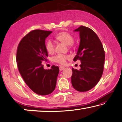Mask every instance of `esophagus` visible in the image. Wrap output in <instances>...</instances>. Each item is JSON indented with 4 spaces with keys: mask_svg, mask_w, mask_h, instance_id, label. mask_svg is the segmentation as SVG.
Masks as SVG:
<instances>
[{
    "mask_svg": "<svg viewBox=\"0 0 122 122\" xmlns=\"http://www.w3.org/2000/svg\"><path fill=\"white\" fill-rule=\"evenodd\" d=\"M65 68V67L63 66H60V71H62V70Z\"/></svg>",
    "mask_w": 122,
    "mask_h": 122,
    "instance_id": "34e87169",
    "label": "esophagus"
}]
</instances>
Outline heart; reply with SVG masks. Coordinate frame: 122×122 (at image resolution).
I'll return each mask as SVG.
<instances>
[{
  "label": "heart",
  "mask_w": 122,
  "mask_h": 122,
  "mask_svg": "<svg viewBox=\"0 0 122 122\" xmlns=\"http://www.w3.org/2000/svg\"><path fill=\"white\" fill-rule=\"evenodd\" d=\"M56 38L60 41L62 42L66 45H71L74 41V38L70 33L67 32H61L56 36ZM46 49L49 54H52L55 51V46L51 40H48L46 42ZM70 56L62 54H57L54 56L52 60L55 62L59 63L61 65H65L66 60L68 59Z\"/></svg>",
  "instance_id": "heart-1"
}]
</instances>
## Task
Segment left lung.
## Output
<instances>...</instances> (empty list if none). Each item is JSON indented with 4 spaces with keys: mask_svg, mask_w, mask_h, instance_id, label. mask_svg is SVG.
I'll use <instances>...</instances> for the list:
<instances>
[{
    "mask_svg": "<svg viewBox=\"0 0 122 122\" xmlns=\"http://www.w3.org/2000/svg\"><path fill=\"white\" fill-rule=\"evenodd\" d=\"M75 31L80 32V43L73 61L80 60L81 63L80 70L72 68V85L79 92L88 91L102 76L105 53L101 40L92 29L82 25Z\"/></svg>",
    "mask_w": 122,
    "mask_h": 122,
    "instance_id": "left-lung-1",
    "label": "left lung"
}]
</instances>
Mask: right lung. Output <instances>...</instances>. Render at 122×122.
Masks as SVG:
<instances>
[{"mask_svg": "<svg viewBox=\"0 0 122 122\" xmlns=\"http://www.w3.org/2000/svg\"><path fill=\"white\" fill-rule=\"evenodd\" d=\"M52 31L34 30L25 35L19 44L16 61L19 71L28 87L37 95L45 96L55 89L59 67L52 65L45 70L42 64L47 60L45 39Z\"/></svg>", "mask_w": 122, "mask_h": 122, "instance_id": "1", "label": "right lung"}]
</instances>
